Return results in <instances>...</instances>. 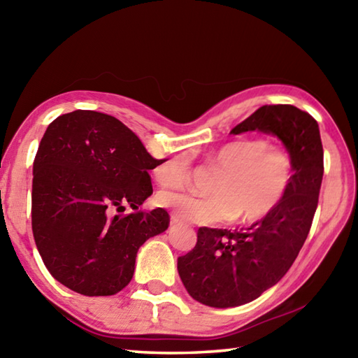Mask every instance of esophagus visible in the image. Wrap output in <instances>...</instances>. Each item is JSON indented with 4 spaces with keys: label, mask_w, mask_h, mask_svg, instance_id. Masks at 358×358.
Masks as SVG:
<instances>
[{
    "label": "esophagus",
    "mask_w": 358,
    "mask_h": 358,
    "mask_svg": "<svg viewBox=\"0 0 358 358\" xmlns=\"http://www.w3.org/2000/svg\"><path fill=\"white\" fill-rule=\"evenodd\" d=\"M171 223H172V225H180L181 220L175 214H171Z\"/></svg>",
    "instance_id": "esophagus-1"
}]
</instances>
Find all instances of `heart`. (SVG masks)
Listing matches in <instances>:
<instances>
[{"mask_svg": "<svg viewBox=\"0 0 358 358\" xmlns=\"http://www.w3.org/2000/svg\"><path fill=\"white\" fill-rule=\"evenodd\" d=\"M213 161L225 173L215 181L211 195L187 191H163L159 203L180 219L206 223L241 219L255 222L275 211L289 194L295 164L289 152L271 147L264 138H239L220 145ZM191 172V157L178 152L159 163L155 177L166 187L183 186Z\"/></svg>", "mask_w": 358, "mask_h": 358, "instance_id": "obj_1", "label": "heart"}]
</instances>
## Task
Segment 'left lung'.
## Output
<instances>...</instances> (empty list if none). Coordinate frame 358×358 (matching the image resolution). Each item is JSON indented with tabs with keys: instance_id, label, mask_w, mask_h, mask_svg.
Segmentation results:
<instances>
[{
	"instance_id": "1",
	"label": "left lung",
	"mask_w": 358,
	"mask_h": 358,
	"mask_svg": "<svg viewBox=\"0 0 358 358\" xmlns=\"http://www.w3.org/2000/svg\"><path fill=\"white\" fill-rule=\"evenodd\" d=\"M262 131L281 139L295 178L275 211L242 229L203 227L197 243L178 257V275L199 303L227 309L247 304L281 281L309 234L323 181L318 122L293 105H264L231 130Z\"/></svg>"
}]
</instances>
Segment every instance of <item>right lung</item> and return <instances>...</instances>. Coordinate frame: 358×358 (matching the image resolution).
I'll use <instances>...</instances> for the list:
<instances>
[{"mask_svg":"<svg viewBox=\"0 0 358 358\" xmlns=\"http://www.w3.org/2000/svg\"><path fill=\"white\" fill-rule=\"evenodd\" d=\"M163 161L110 115L76 110L48 125L34 159L32 233L60 284L110 296L131 281L139 247L164 233L169 214H122L124 205L138 209L150 197L149 171Z\"/></svg>","mask_w":358,"mask_h":358,"instance_id":"add662e5","label":"right lung"}]
</instances>
